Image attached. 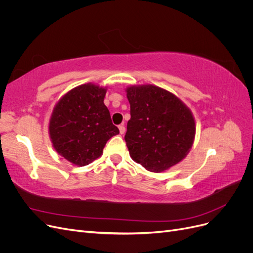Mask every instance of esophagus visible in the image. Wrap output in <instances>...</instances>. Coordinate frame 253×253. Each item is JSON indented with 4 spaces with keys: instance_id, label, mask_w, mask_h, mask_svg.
Returning <instances> with one entry per match:
<instances>
[{
    "instance_id": "obj_1",
    "label": "esophagus",
    "mask_w": 253,
    "mask_h": 253,
    "mask_svg": "<svg viewBox=\"0 0 253 253\" xmlns=\"http://www.w3.org/2000/svg\"><path fill=\"white\" fill-rule=\"evenodd\" d=\"M119 131H120V134H125L126 133V126H125V125H120L119 126Z\"/></svg>"
}]
</instances>
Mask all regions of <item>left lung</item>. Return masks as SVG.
I'll return each mask as SVG.
<instances>
[{
	"instance_id": "left-lung-1",
	"label": "left lung",
	"mask_w": 253,
	"mask_h": 253,
	"mask_svg": "<svg viewBox=\"0 0 253 253\" xmlns=\"http://www.w3.org/2000/svg\"><path fill=\"white\" fill-rule=\"evenodd\" d=\"M131 105L125 140L129 155L150 172L169 169L192 147L195 122L179 99L154 85L126 89Z\"/></svg>"
}]
</instances>
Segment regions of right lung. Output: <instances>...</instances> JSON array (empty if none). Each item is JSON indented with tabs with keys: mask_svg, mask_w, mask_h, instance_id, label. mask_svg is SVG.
<instances>
[{
	"mask_svg": "<svg viewBox=\"0 0 253 253\" xmlns=\"http://www.w3.org/2000/svg\"><path fill=\"white\" fill-rule=\"evenodd\" d=\"M105 91L94 84H83L61 98L52 112L49 135L53 148L74 165L94 162L106 141L119 134L103 103Z\"/></svg>",
	"mask_w": 253,
	"mask_h": 253,
	"instance_id": "obj_1",
	"label": "right lung"
}]
</instances>
